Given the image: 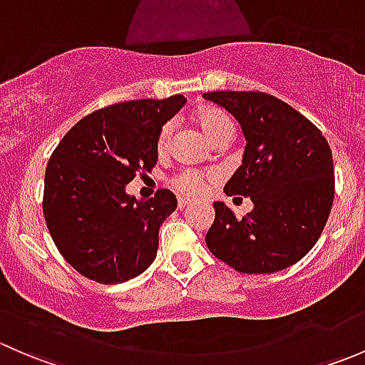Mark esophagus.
I'll use <instances>...</instances> for the list:
<instances>
[{
  "label": "esophagus",
  "mask_w": 365,
  "mask_h": 365,
  "mask_svg": "<svg viewBox=\"0 0 365 365\" xmlns=\"http://www.w3.org/2000/svg\"><path fill=\"white\" fill-rule=\"evenodd\" d=\"M189 203H190L189 200H183V197H180V200H178V208H180V210H183V208H185V206L189 205Z\"/></svg>",
  "instance_id": "1"
}]
</instances>
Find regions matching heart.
<instances>
[{
    "label": "heart",
    "mask_w": 365,
    "mask_h": 365,
    "mask_svg": "<svg viewBox=\"0 0 365 365\" xmlns=\"http://www.w3.org/2000/svg\"><path fill=\"white\" fill-rule=\"evenodd\" d=\"M194 120H196V123L200 125L201 130L205 132V135L213 145H217L219 141H230L231 135H233V123H231L230 116L222 109L205 106V108L197 109L194 113ZM171 134L173 125L165 123L160 128L159 138H157V150H159V153H164L168 150ZM210 182H212V175H205V173L197 171V169H182L171 180L173 187L185 197L201 196Z\"/></svg>",
    "instance_id": "obj_1"
}]
</instances>
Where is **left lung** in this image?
I'll return each mask as SVG.
<instances>
[{"label": "left lung", "mask_w": 365, "mask_h": 365, "mask_svg": "<svg viewBox=\"0 0 365 365\" xmlns=\"http://www.w3.org/2000/svg\"><path fill=\"white\" fill-rule=\"evenodd\" d=\"M245 135L242 165L224 185L254 208L237 219L222 201L206 245L242 274H274L300 261L318 242L334 201V160L318 127L292 106L261 91H210Z\"/></svg>", "instance_id": "left-lung-1"}]
</instances>
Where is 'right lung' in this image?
I'll return each instance as SVG.
<instances>
[{
	"mask_svg": "<svg viewBox=\"0 0 365 365\" xmlns=\"http://www.w3.org/2000/svg\"><path fill=\"white\" fill-rule=\"evenodd\" d=\"M183 95L113 104L65 134L47 162L43 217L58 251L102 284L138 277L153 263L159 230L176 210L160 189L148 201L125 192L135 173L157 164L162 125L185 106Z\"/></svg>",
	"mask_w": 365,
	"mask_h": 365,
	"instance_id": "1",
	"label": "right lung"
}]
</instances>
